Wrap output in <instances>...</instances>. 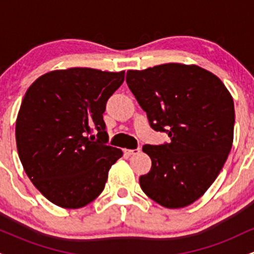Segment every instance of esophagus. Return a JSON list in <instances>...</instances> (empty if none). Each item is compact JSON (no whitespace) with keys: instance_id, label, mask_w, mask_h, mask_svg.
<instances>
[{"instance_id":"obj_1","label":"esophagus","mask_w":254,"mask_h":254,"mask_svg":"<svg viewBox=\"0 0 254 254\" xmlns=\"http://www.w3.org/2000/svg\"><path fill=\"white\" fill-rule=\"evenodd\" d=\"M141 151V148H137V149H124V153L127 155H133V154H138Z\"/></svg>"}]
</instances>
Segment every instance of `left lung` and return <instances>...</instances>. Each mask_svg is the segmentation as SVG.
Instances as JSON below:
<instances>
[{"instance_id": "left-lung-1", "label": "left lung", "mask_w": 254, "mask_h": 254, "mask_svg": "<svg viewBox=\"0 0 254 254\" xmlns=\"http://www.w3.org/2000/svg\"><path fill=\"white\" fill-rule=\"evenodd\" d=\"M127 83L150 127L171 137L170 143L143 145L151 168L139 177V185L160 205L185 208L210 188L232 149V94L216 75L196 64L129 70Z\"/></svg>"}]
</instances>
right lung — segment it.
Wrapping results in <instances>:
<instances>
[{
	"label": "right lung",
	"instance_id": "right-lung-1",
	"mask_svg": "<svg viewBox=\"0 0 254 254\" xmlns=\"http://www.w3.org/2000/svg\"><path fill=\"white\" fill-rule=\"evenodd\" d=\"M124 76L60 69L38 77L26 92L15 124L17 153L27 177L51 203L78 209L103 192L111 166L123 155L106 145L103 113Z\"/></svg>",
	"mask_w": 254,
	"mask_h": 254
}]
</instances>
